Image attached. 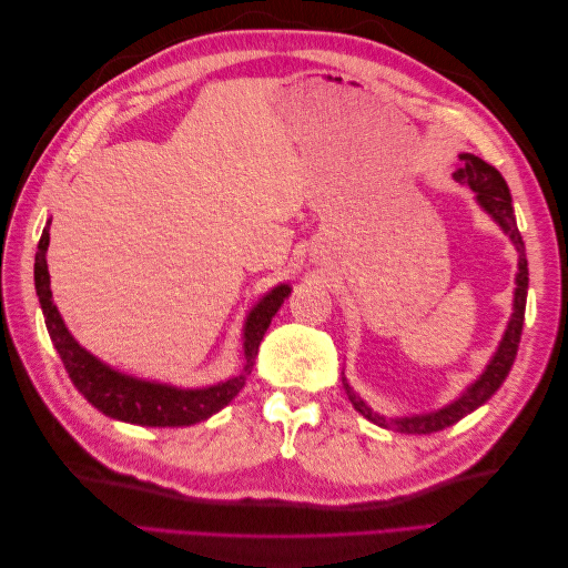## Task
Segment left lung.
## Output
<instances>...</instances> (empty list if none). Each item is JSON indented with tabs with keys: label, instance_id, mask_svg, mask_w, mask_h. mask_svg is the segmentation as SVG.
Segmentation results:
<instances>
[{
	"label": "left lung",
	"instance_id": "obj_1",
	"mask_svg": "<svg viewBox=\"0 0 568 568\" xmlns=\"http://www.w3.org/2000/svg\"><path fill=\"white\" fill-rule=\"evenodd\" d=\"M464 165L453 175L457 182L467 184L471 192H476V201L480 209H484L497 225L503 227V232L511 239L514 248L519 253V272H517V288H514V313L511 320L505 329V336L497 346L495 355L490 363L486 365L484 374L464 390L457 400L450 405H445L436 412H428V415H412V417H384L379 412H374L359 395L348 386L346 376H343V388H346L348 400L353 407L363 415L365 419L379 424L384 428H393V432L400 434H434L443 432L453 424H457L462 417L471 415L476 407L484 405L490 395L503 386L507 379V374L514 365V357H517L519 351V341H521V329H524V315H526V294H528V261H526V246L521 232L517 227V217H514L511 209V196L505 178L497 173L493 165H488L484 159L474 156V153H462L459 156Z\"/></svg>",
	"mask_w": 568,
	"mask_h": 568
}]
</instances>
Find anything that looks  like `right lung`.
<instances>
[{"label": "right lung", "instance_id": "right-lung-1", "mask_svg": "<svg viewBox=\"0 0 568 568\" xmlns=\"http://www.w3.org/2000/svg\"><path fill=\"white\" fill-rule=\"evenodd\" d=\"M49 225L51 220H47V227L40 236L36 253V288L49 338L54 343L71 382L88 398V403H92L99 412H104L106 417H113L118 422H130L140 426H192L196 422L213 417L215 412L234 400V395L244 388L246 376L255 365L257 346H261L272 317L277 315L284 298L291 294L288 284L274 286L248 313L244 324V369L232 376V379L205 388H178L134 379V376L115 372L101 363L99 357L84 351L71 336V332L65 329L59 307L51 301L49 288Z\"/></svg>", "mask_w": 568, "mask_h": 568}]
</instances>
